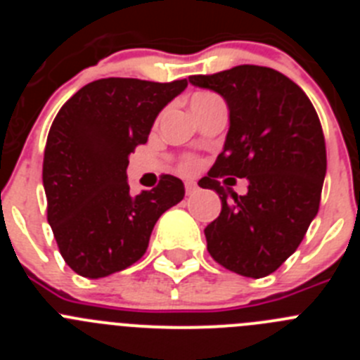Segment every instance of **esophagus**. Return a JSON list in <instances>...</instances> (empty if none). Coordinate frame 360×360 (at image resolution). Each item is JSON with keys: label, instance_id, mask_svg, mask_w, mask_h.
Masks as SVG:
<instances>
[{"label": "esophagus", "instance_id": "obj_1", "mask_svg": "<svg viewBox=\"0 0 360 360\" xmlns=\"http://www.w3.org/2000/svg\"><path fill=\"white\" fill-rule=\"evenodd\" d=\"M198 189V186H196L195 180H187L186 182V191H187V195H193L195 191Z\"/></svg>", "mask_w": 360, "mask_h": 360}]
</instances>
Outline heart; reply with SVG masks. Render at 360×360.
<instances>
[{
    "label": "heart",
    "instance_id": "1",
    "mask_svg": "<svg viewBox=\"0 0 360 360\" xmlns=\"http://www.w3.org/2000/svg\"><path fill=\"white\" fill-rule=\"evenodd\" d=\"M198 95H209V94H198ZM184 167H186V171H193L196 167V162L195 160H189L186 165H184Z\"/></svg>",
    "mask_w": 360,
    "mask_h": 360
}]
</instances>
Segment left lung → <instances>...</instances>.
I'll use <instances>...</instances> for the list:
<instances>
[{"label": "left lung", "mask_w": 360, "mask_h": 360, "mask_svg": "<svg viewBox=\"0 0 360 360\" xmlns=\"http://www.w3.org/2000/svg\"><path fill=\"white\" fill-rule=\"evenodd\" d=\"M189 82L218 94L229 110L224 151L198 182L221 200L203 231L207 250L236 274L265 278L295 252L319 211L326 176L319 117L295 82L266 66L240 65ZM221 174L247 177L248 195L219 186Z\"/></svg>", "instance_id": "left-lung-1"}]
</instances>
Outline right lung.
I'll return each instance as SVG.
<instances>
[{
	"label": "right lung",
	"mask_w": 360,
	"mask_h": 360,
	"mask_svg": "<svg viewBox=\"0 0 360 360\" xmlns=\"http://www.w3.org/2000/svg\"><path fill=\"white\" fill-rule=\"evenodd\" d=\"M186 88V79H98L53 119L43 160L49 224L66 265L82 278L139 262L157 219L186 195L180 178L164 174L155 189L131 196L126 173L133 149Z\"/></svg>",
	"instance_id": "1"
}]
</instances>
